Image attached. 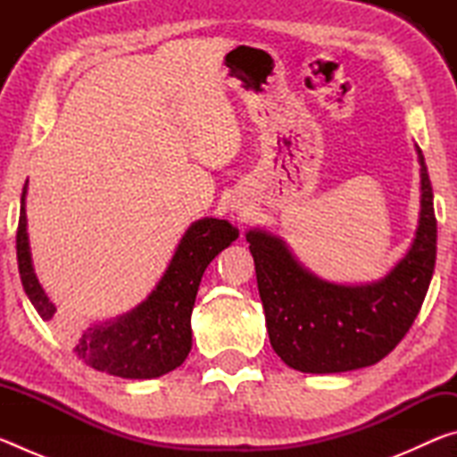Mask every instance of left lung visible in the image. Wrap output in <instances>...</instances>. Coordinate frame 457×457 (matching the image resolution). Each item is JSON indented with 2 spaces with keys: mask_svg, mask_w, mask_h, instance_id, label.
<instances>
[{
  "mask_svg": "<svg viewBox=\"0 0 457 457\" xmlns=\"http://www.w3.org/2000/svg\"><path fill=\"white\" fill-rule=\"evenodd\" d=\"M421 212L405 258L383 280L343 286L322 280L292 256L280 237L250 229L270 345L303 373H345L386 357L411 328L436 268L437 221L420 146Z\"/></svg>",
  "mask_w": 457,
  "mask_h": 457,
  "instance_id": "1",
  "label": "left lung"
}]
</instances>
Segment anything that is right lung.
I'll list each match as a JSON object with an SVG mask.
<instances>
[{
    "label": "right lung",
    "instance_id": "add662e5",
    "mask_svg": "<svg viewBox=\"0 0 457 457\" xmlns=\"http://www.w3.org/2000/svg\"><path fill=\"white\" fill-rule=\"evenodd\" d=\"M26 193L21 191L15 247L18 268L29 303L44 320L56 316V306L37 282L26 231ZM239 231L226 220L204 218L185 231L163 278L145 303L112 320L71 330L76 357L88 367L122 378H154L169 373L191 351V312L201 276L218 253L236 242Z\"/></svg>",
    "mask_w": 457,
    "mask_h": 457
}]
</instances>
